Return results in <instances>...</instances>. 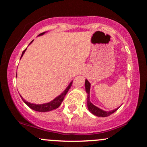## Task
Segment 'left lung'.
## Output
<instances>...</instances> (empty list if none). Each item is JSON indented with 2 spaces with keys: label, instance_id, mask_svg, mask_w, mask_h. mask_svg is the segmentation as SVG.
<instances>
[{
  "label": "left lung",
  "instance_id": "1",
  "mask_svg": "<svg viewBox=\"0 0 147 147\" xmlns=\"http://www.w3.org/2000/svg\"><path fill=\"white\" fill-rule=\"evenodd\" d=\"M85 88H86V92L88 94L87 95V106L88 110L92 114H93L94 115L97 116V117H108V116L111 115V114L113 113L114 112H115L116 111L119 109V107L117 109H114V110L111 111H106L102 110V109H99V108L97 107V106L92 104L90 101V84L87 79H86L85 81Z\"/></svg>",
  "mask_w": 147,
  "mask_h": 147
}]
</instances>
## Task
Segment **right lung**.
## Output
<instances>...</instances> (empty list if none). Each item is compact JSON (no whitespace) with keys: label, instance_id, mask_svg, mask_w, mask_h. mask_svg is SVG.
<instances>
[{"label":"right lung","instance_id":"1","mask_svg":"<svg viewBox=\"0 0 147 147\" xmlns=\"http://www.w3.org/2000/svg\"><path fill=\"white\" fill-rule=\"evenodd\" d=\"M46 32H44L43 33H41L40 34L38 35V36H42V35H43ZM33 41H31V43H30L29 45L31 44L32 43ZM27 48L25 49V50H23V52H22V55H21V59L22 58V57L23 56V55H24L25 52L26 51ZM16 75H17V74H16ZM72 84V81L71 82H70V84H69V85L68 86V87L66 88L64 90V91L62 93H61V95H59V96H57L56 98H55L53 99V100L51 101V102H48V103H45V104H32V103H30V102H27V101H25L24 99L22 97L21 95V99H23V102H25V104H27L30 109H32V110L35 111H38V112H48V111H52L54 110V109H56L57 108L59 107L61 105V102H63V99H64V97H65V95H66V93L68 92V91L69 90V89L70 88V87H71Z\"/></svg>","mask_w":147,"mask_h":147}]
</instances>
